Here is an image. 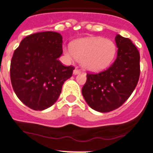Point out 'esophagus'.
<instances>
[{"label": "esophagus", "instance_id": "1", "mask_svg": "<svg viewBox=\"0 0 153 153\" xmlns=\"http://www.w3.org/2000/svg\"><path fill=\"white\" fill-rule=\"evenodd\" d=\"M81 73V71L79 70V69H75L74 70V75H76V74H79Z\"/></svg>", "mask_w": 153, "mask_h": 153}]
</instances>
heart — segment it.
Here are the masks:
<instances>
[{"mask_svg": "<svg viewBox=\"0 0 153 153\" xmlns=\"http://www.w3.org/2000/svg\"><path fill=\"white\" fill-rule=\"evenodd\" d=\"M69 60L77 59L86 70L98 72L108 68L114 61L117 47L113 40L102 37H85L64 48Z\"/></svg>", "mask_w": 153, "mask_h": 153, "instance_id": "heart-1", "label": "heart"}]
</instances>
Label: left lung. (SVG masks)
<instances>
[{"label":"left lung","mask_w":153,"mask_h":153,"mask_svg":"<svg viewBox=\"0 0 153 153\" xmlns=\"http://www.w3.org/2000/svg\"><path fill=\"white\" fill-rule=\"evenodd\" d=\"M117 57L106 70L87 74L82 94L88 105L100 113L119 108L131 96L140 76V54L130 39L117 34Z\"/></svg>","instance_id":"1"}]
</instances>
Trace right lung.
Instances as JSON below:
<instances>
[{
	"instance_id": "1",
	"label": "right lung",
	"mask_w": 153,
	"mask_h": 153,
	"mask_svg": "<svg viewBox=\"0 0 153 153\" xmlns=\"http://www.w3.org/2000/svg\"><path fill=\"white\" fill-rule=\"evenodd\" d=\"M62 36L51 31L27 36L14 51L10 76L14 91L21 102L33 110L51 107L61 94L64 82L74 66L59 61Z\"/></svg>"
}]
</instances>
